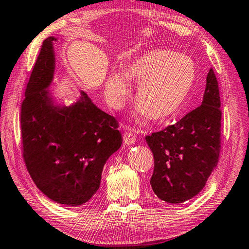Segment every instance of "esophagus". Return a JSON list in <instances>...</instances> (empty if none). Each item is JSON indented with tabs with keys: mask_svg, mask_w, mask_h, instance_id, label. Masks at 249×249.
I'll return each mask as SVG.
<instances>
[{
	"mask_svg": "<svg viewBox=\"0 0 249 249\" xmlns=\"http://www.w3.org/2000/svg\"><path fill=\"white\" fill-rule=\"evenodd\" d=\"M124 144H127V145L133 144V143L136 142V137H134L133 132L125 131L124 134Z\"/></svg>",
	"mask_w": 249,
	"mask_h": 249,
	"instance_id": "esophagus-1",
	"label": "esophagus"
}]
</instances>
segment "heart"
<instances>
[{
  "instance_id": "obj_1",
  "label": "heart",
  "mask_w": 249,
  "mask_h": 249,
  "mask_svg": "<svg viewBox=\"0 0 249 249\" xmlns=\"http://www.w3.org/2000/svg\"><path fill=\"white\" fill-rule=\"evenodd\" d=\"M196 64L191 56L167 49H152L112 71L105 83V96L113 109H121L131 93L127 81L138 83L137 112L153 120L169 119L179 111L193 89Z\"/></svg>"
}]
</instances>
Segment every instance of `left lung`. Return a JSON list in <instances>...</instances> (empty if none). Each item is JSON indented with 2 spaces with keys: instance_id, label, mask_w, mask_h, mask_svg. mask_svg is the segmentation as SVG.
<instances>
[{
  "instance_id": "8db88e82",
  "label": "left lung",
  "mask_w": 249,
  "mask_h": 249,
  "mask_svg": "<svg viewBox=\"0 0 249 249\" xmlns=\"http://www.w3.org/2000/svg\"><path fill=\"white\" fill-rule=\"evenodd\" d=\"M221 100L214 71L207 75L201 106L145 138L154 156L151 186L168 203H181L197 196L219 162Z\"/></svg>"
}]
</instances>
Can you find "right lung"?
Listing matches in <instances>:
<instances>
[{"instance_id": "right-lung-1", "label": "right lung", "mask_w": 249, "mask_h": 249, "mask_svg": "<svg viewBox=\"0 0 249 249\" xmlns=\"http://www.w3.org/2000/svg\"><path fill=\"white\" fill-rule=\"evenodd\" d=\"M54 37L42 42L21 103L23 156L29 175L48 198L81 206L93 197L105 163L122 144L118 122L85 91L75 103L56 104L53 80Z\"/></svg>"}]
</instances>
